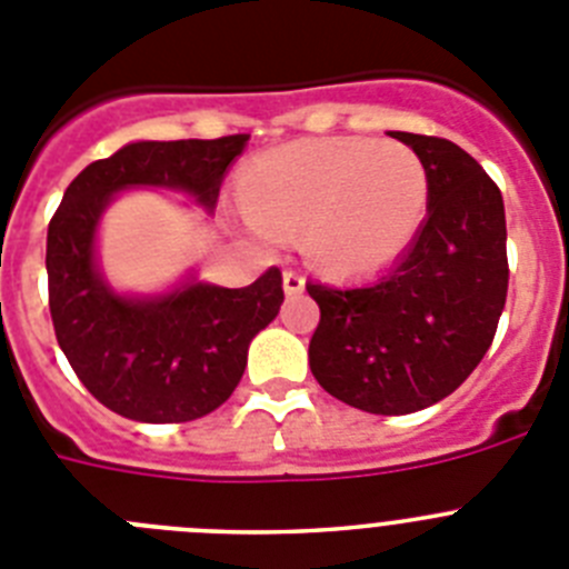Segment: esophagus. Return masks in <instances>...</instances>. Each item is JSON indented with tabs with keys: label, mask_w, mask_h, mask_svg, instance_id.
<instances>
[{
	"label": "esophagus",
	"mask_w": 569,
	"mask_h": 569,
	"mask_svg": "<svg viewBox=\"0 0 569 569\" xmlns=\"http://www.w3.org/2000/svg\"><path fill=\"white\" fill-rule=\"evenodd\" d=\"M281 279H284V293H288V296H296V293H301V290H305V276H301V270L288 268Z\"/></svg>",
	"instance_id": "obj_1"
}]
</instances>
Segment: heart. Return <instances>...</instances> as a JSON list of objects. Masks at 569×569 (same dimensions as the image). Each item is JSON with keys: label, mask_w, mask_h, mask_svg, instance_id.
Segmentation results:
<instances>
[{"label": "heart", "mask_w": 569, "mask_h": 569, "mask_svg": "<svg viewBox=\"0 0 569 569\" xmlns=\"http://www.w3.org/2000/svg\"><path fill=\"white\" fill-rule=\"evenodd\" d=\"M239 190L261 230H305L316 261L359 270L410 244L425 219L430 179L410 144L339 136L259 156L241 173Z\"/></svg>", "instance_id": "heart-1"}]
</instances>
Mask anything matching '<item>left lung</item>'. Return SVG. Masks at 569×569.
<instances>
[{
    "instance_id": "8db88e82",
    "label": "left lung",
    "mask_w": 569,
    "mask_h": 569,
    "mask_svg": "<svg viewBox=\"0 0 569 569\" xmlns=\"http://www.w3.org/2000/svg\"><path fill=\"white\" fill-rule=\"evenodd\" d=\"M430 179L425 224L381 273L308 281L319 305L310 370L365 413L405 416L450 396L485 359L507 301V224L499 184L450 139L393 133Z\"/></svg>"
}]
</instances>
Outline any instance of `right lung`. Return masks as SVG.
<instances>
[{"label": "right lung", "instance_id": "1", "mask_svg": "<svg viewBox=\"0 0 569 569\" xmlns=\"http://www.w3.org/2000/svg\"><path fill=\"white\" fill-rule=\"evenodd\" d=\"M248 133L222 139L133 142L88 164L68 184L48 224V305L57 341L93 399L148 425L213 413L239 385L248 345L279 313L281 270L248 288L193 281L162 299H122L93 264L104 204L130 184L188 190L208 208Z\"/></svg>", "mask_w": 569, "mask_h": 569}]
</instances>
